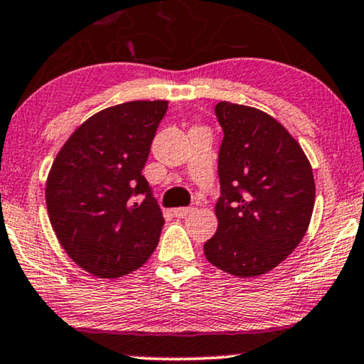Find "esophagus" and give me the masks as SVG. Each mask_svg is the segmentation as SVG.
<instances>
[{
	"mask_svg": "<svg viewBox=\"0 0 364 364\" xmlns=\"http://www.w3.org/2000/svg\"><path fill=\"white\" fill-rule=\"evenodd\" d=\"M195 208L191 207H179V208H174V215H176L178 218H185L190 215V213H193Z\"/></svg>",
	"mask_w": 364,
	"mask_h": 364,
	"instance_id": "obj_1",
	"label": "esophagus"
}]
</instances>
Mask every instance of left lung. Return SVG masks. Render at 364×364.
<instances>
[{"instance_id":"1","label":"left lung","mask_w":364,"mask_h":364,"mask_svg":"<svg viewBox=\"0 0 364 364\" xmlns=\"http://www.w3.org/2000/svg\"><path fill=\"white\" fill-rule=\"evenodd\" d=\"M224 130L218 152V227L205 257L225 273L254 278L277 268L312 218V166L277 118L252 107L217 103Z\"/></svg>"}]
</instances>
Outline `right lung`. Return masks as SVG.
Segmentation results:
<instances>
[{
	"label": "right lung",
	"mask_w": 364,
	"mask_h": 364,
	"mask_svg": "<svg viewBox=\"0 0 364 364\" xmlns=\"http://www.w3.org/2000/svg\"><path fill=\"white\" fill-rule=\"evenodd\" d=\"M168 102H127L95 113L57 152L46 183L57 240L98 278L139 269L159 242L164 218L142 169ZM144 195L140 204L134 196Z\"/></svg>",
	"instance_id": "obj_1"
}]
</instances>
